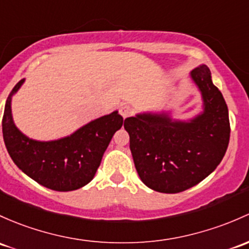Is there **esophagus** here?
<instances>
[{"label": "esophagus", "instance_id": "34e87169", "mask_svg": "<svg viewBox=\"0 0 249 249\" xmlns=\"http://www.w3.org/2000/svg\"><path fill=\"white\" fill-rule=\"evenodd\" d=\"M119 113L123 118H127L132 114V108L130 106H127V105H124V106H122L119 108Z\"/></svg>", "mask_w": 249, "mask_h": 249}]
</instances>
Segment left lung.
I'll return each mask as SVG.
<instances>
[{"label": "left lung", "mask_w": 249, "mask_h": 249, "mask_svg": "<svg viewBox=\"0 0 249 249\" xmlns=\"http://www.w3.org/2000/svg\"><path fill=\"white\" fill-rule=\"evenodd\" d=\"M191 78L203 98V112L190 120L173 119L169 113H140L126 118L135 167L149 188L178 193L199 184L223 159L229 144L228 107L201 64Z\"/></svg>", "instance_id": "1"}]
</instances>
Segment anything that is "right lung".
<instances>
[{"label":"right lung","instance_id":"obj_1","mask_svg":"<svg viewBox=\"0 0 249 249\" xmlns=\"http://www.w3.org/2000/svg\"><path fill=\"white\" fill-rule=\"evenodd\" d=\"M23 82L15 85L4 106L2 132L8 154L26 175L50 190L67 192L83 187L95 175L114 132L123 126V117L114 111L67 137L32 140L15 126L12 116V98Z\"/></svg>","mask_w":249,"mask_h":249}]
</instances>
